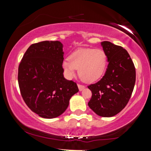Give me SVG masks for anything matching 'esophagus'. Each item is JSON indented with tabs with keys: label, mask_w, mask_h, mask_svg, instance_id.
Segmentation results:
<instances>
[{
	"label": "esophagus",
	"mask_w": 151,
	"mask_h": 151,
	"mask_svg": "<svg viewBox=\"0 0 151 151\" xmlns=\"http://www.w3.org/2000/svg\"><path fill=\"white\" fill-rule=\"evenodd\" d=\"M78 88H79V91H82L83 89H84V88H85V86H83V85H81V84H78Z\"/></svg>",
	"instance_id": "34e87169"
}]
</instances>
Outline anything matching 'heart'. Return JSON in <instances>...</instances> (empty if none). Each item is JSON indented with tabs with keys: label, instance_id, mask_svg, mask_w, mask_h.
<instances>
[{
	"label": "heart",
	"instance_id": "b5f03b06",
	"mask_svg": "<svg viewBox=\"0 0 151 151\" xmlns=\"http://www.w3.org/2000/svg\"><path fill=\"white\" fill-rule=\"evenodd\" d=\"M107 65V56L101 49L80 48L63 60L62 67L68 78H72L79 70V76L86 83L95 82L102 77Z\"/></svg>",
	"mask_w": 151,
	"mask_h": 151
}]
</instances>
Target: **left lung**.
<instances>
[{
    "mask_svg": "<svg viewBox=\"0 0 151 151\" xmlns=\"http://www.w3.org/2000/svg\"><path fill=\"white\" fill-rule=\"evenodd\" d=\"M101 45L106 54L108 67L101 80L88 86L92 93L88 105L100 116L111 117L129 102L136 82V69L122 47L109 41L101 42Z\"/></svg>",
    "mask_w": 151,
    "mask_h": 151,
    "instance_id": "1",
    "label": "left lung"
}]
</instances>
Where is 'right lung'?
Listing matches in <instances>:
<instances>
[{"mask_svg": "<svg viewBox=\"0 0 151 151\" xmlns=\"http://www.w3.org/2000/svg\"><path fill=\"white\" fill-rule=\"evenodd\" d=\"M63 56L61 42L42 41L29 47L19 65L22 97L34 113L45 119L63 114L71 97L79 91L75 82L64 77Z\"/></svg>", "mask_w": 151, "mask_h": 151, "instance_id": "obj_1", "label": "right lung"}]
</instances>
